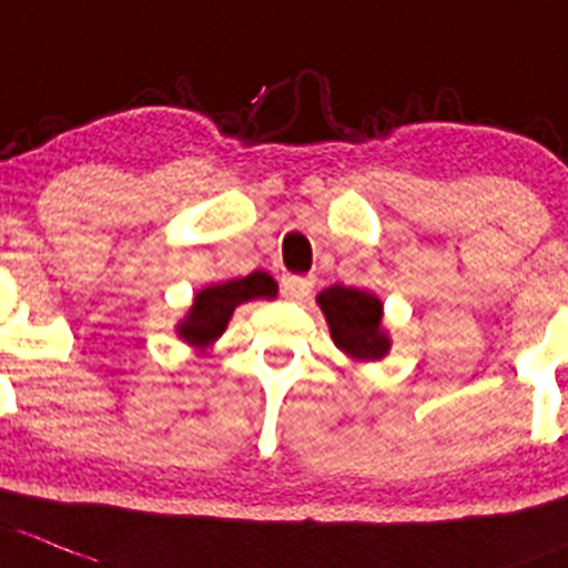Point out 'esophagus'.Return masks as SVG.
<instances>
[{"mask_svg":"<svg viewBox=\"0 0 568 568\" xmlns=\"http://www.w3.org/2000/svg\"><path fill=\"white\" fill-rule=\"evenodd\" d=\"M311 288H314V280H311V277H294V274L283 277V283H280V291H283L285 300H291V302L308 300Z\"/></svg>","mask_w":568,"mask_h":568,"instance_id":"obj_1","label":"esophagus"}]
</instances>
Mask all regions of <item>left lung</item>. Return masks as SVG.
Here are the masks:
<instances>
[{
    "mask_svg": "<svg viewBox=\"0 0 568 568\" xmlns=\"http://www.w3.org/2000/svg\"><path fill=\"white\" fill-rule=\"evenodd\" d=\"M325 314L331 338L353 362H378L389 353L392 342L384 325V302L375 294L347 285H331L316 296Z\"/></svg>",
    "mask_w": 568,
    "mask_h": 568,
    "instance_id": "1",
    "label": "left lung"
}]
</instances>
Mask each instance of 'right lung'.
Wrapping results in <instances>:
<instances>
[{"mask_svg": "<svg viewBox=\"0 0 568 568\" xmlns=\"http://www.w3.org/2000/svg\"><path fill=\"white\" fill-rule=\"evenodd\" d=\"M260 296L263 300L277 296V283L272 280V274L252 272L248 277L206 285V288H201L195 294L187 316L179 322V338L187 342L190 347L206 349L226 331L237 305H243L248 300H260Z\"/></svg>", "mask_w": 568, "mask_h": 568, "instance_id": "obj_1", "label": "right lung"}]
</instances>
